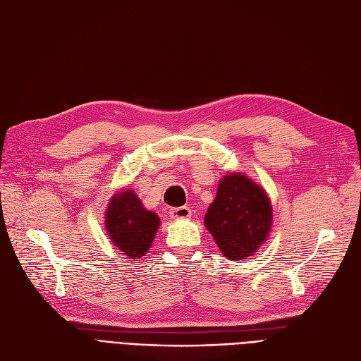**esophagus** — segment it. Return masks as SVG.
I'll return each instance as SVG.
<instances>
[{
  "instance_id": "esophagus-1",
  "label": "esophagus",
  "mask_w": 361,
  "mask_h": 361,
  "mask_svg": "<svg viewBox=\"0 0 361 361\" xmlns=\"http://www.w3.org/2000/svg\"><path fill=\"white\" fill-rule=\"evenodd\" d=\"M170 216H171V220H188V218L191 216V209L187 206L174 207V209L170 211Z\"/></svg>"
}]
</instances>
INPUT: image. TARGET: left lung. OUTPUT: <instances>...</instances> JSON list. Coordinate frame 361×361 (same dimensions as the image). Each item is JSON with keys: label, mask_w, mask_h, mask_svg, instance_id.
<instances>
[{"label": "left lung", "mask_w": 361, "mask_h": 361, "mask_svg": "<svg viewBox=\"0 0 361 361\" xmlns=\"http://www.w3.org/2000/svg\"><path fill=\"white\" fill-rule=\"evenodd\" d=\"M204 227L224 257L241 262L253 256L272 227V206L267 191L244 173L224 174L207 207Z\"/></svg>", "instance_id": "obj_1"}]
</instances>
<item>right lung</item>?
Masks as SVG:
<instances>
[{"label":"right lung","instance_id":"add662e5","mask_svg":"<svg viewBox=\"0 0 361 361\" xmlns=\"http://www.w3.org/2000/svg\"><path fill=\"white\" fill-rule=\"evenodd\" d=\"M159 224V216L146 209L133 188L114 192L105 211L108 238L128 259H141L147 255Z\"/></svg>","mask_w":361,"mask_h":361}]
</instances>
